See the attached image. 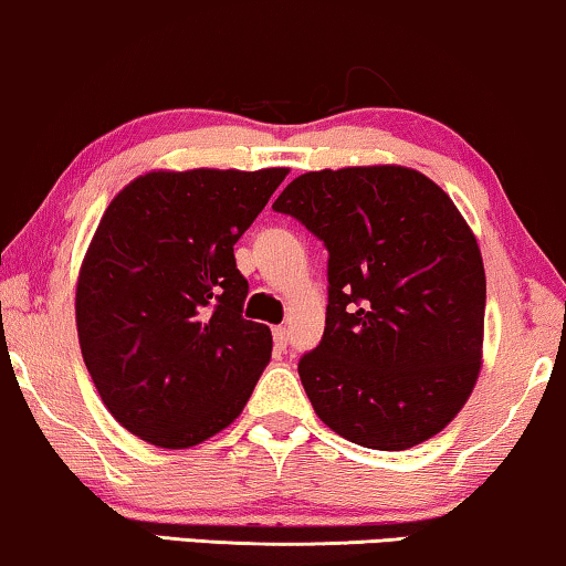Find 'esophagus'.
Returning a JSON list of instances; mask_svg holds the SVG:
<instances>
[{
	"mask_svg": "<svg viewBox=\"0 0 566 566\" xmlns=\"http://www.w3.org/2000/svg\"><path fill=\"white\" fill-rule=\"evenodd\" d=\"M274 345H276V349L287 347V328L284 326H274Z\"/></svg>",
	"mask_w": 566,
	"mask_h": 566,
	"instance_id": "obj_1",
	"label": "esophagus"
}]
</instances>
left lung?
<instances>
[{"mask_svg":"<svg viewBox=\"0 0 566 566\" xmlns=\"http://www.w3.org/2000/svg\"><path fill=\"white\" fill-rule=\"evenodd\" d=\"M274 211L328 250L324 339L297 366L318 418L381 452L443 431L481 374L485 316L481 248L452 198L376 164L305 171Z\"/></svg>","mask_w":566,"mask_h":566,"instance_id":"left-lung-1","label":"left lung"}]
</instances>
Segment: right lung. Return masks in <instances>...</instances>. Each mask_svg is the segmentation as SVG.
<instances>
[{
    "mask_svg": "<svg viewBox=\"0 0 566 566\" xmlns=\"http://www.w3.org/2000/svg\"><path fill=\"white\" fill-rule=\"evenodd\" d=\"M290 169L148 171L114 196L77 276L85 368L119 426L161 449L224 431L271 360L242 318L234 242Z\"/></svg>",
    "mask_w": 566,
    "mask_h": 566,
    "instance_id": "obj_1",
    "label": "right lung"
}]
</instances>
